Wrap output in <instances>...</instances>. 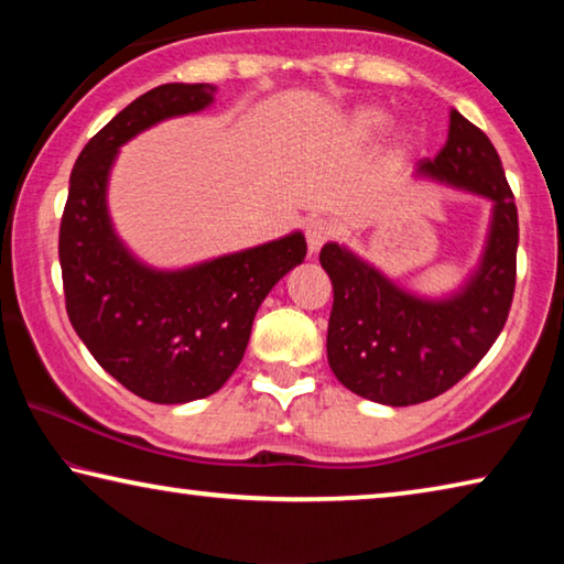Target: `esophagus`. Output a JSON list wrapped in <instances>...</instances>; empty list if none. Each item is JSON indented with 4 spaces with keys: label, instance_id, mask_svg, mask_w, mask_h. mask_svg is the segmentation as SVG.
<instances>
[{
    "label": "esophagus",
    "instance_id": "obj_1",
    "mask_svg": "<svg viewBox=\"0 0 564 564\" xmlns=\"http://www.w3.org/2000/svg\"><path fill=\"white\" fill-rule=\"evenodd\" d=\"M333 236H336V226L326 221V218H311L305 224V241H308L311 253H318L321 246L328 243Z\"/></svg>",
    "mask_w": 564,
    "mask_h": 564
}]
</instances>
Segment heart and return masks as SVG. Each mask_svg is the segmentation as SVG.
Masks as SVG:
<instances>
[{"label": "heart", "instance_id": "obj_1", "mask_svg": "<svg viewBox=\"0 0 564 564\" xmlns=\"http://www.w3.org/2000/svg\"><path fill=\"white\" fill-rule=\"evenodd\" d=\"M386 127V113L373 107H362L358 111H352V117L348 119V137L356 141H368L373 139L376 133L383 131Z\"/></svg>", "mask_w": 564, "mask_h": 564}]
</instances>
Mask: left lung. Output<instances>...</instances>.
<instances>
[{"instance_id": "left-lung-1", "label": "left lung", "mask_w": 564, "mask_h": 564, "mask_svg": "<svg viewBox=\"0 0 564 564\" xmlns=\"http://www.w3.org/2000/svg\"><path fill=\"white\" fill-rule=\"evenodd\" d=\"M417 174L495 204L482 263L460 293L417 299L348 248L321 251L333 283L330 370L356 395L395 408L433 400L470 373L508 321L518 275V206L492 141L453 109L445 147Z\"/></svg>"}]
</instances>
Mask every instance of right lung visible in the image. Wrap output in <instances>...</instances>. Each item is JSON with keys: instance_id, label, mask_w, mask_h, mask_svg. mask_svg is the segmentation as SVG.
Masks as SVG:
<instances>
[{"instance_id": "add662e5", "label": "right lung", "mask_w": 564, "mask_h": 564, "mask_svg": "<svg viewBox=\"0 0 564 564\" xmlns=\"http://www.w3.org/2000/svg\"><path fill=\"white\" fill-rule=\"evenodd\" d=\"M212 84H161L121 109L82 149L59 226L66 313L109 376L151 403L216 393L241 362L265 295L305 259L303 234L184 271L139 263L113 234L109 169L121 144L154 123L206 109Z\"/></svg>"}]
</instances>
